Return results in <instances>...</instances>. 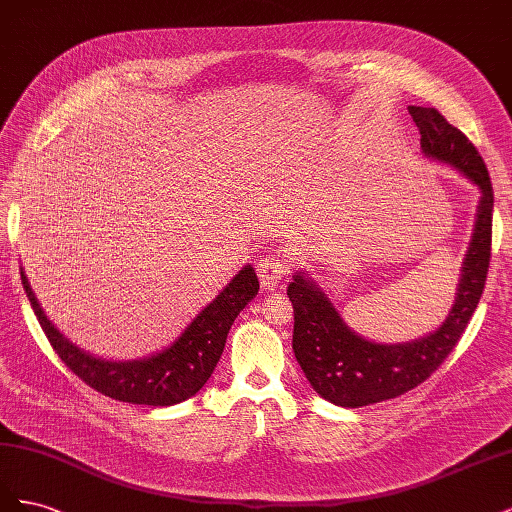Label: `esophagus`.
<instances>
[{
  "label": "esophagus",
  "mask_w": 512,
  "mask_h": 512,
  "mask_svg": "<svg viewBox=\"0 0 512 512\" xmlns=\"http://www.w3.org/2000/svg\"><path fill=\"white\" fill-rule=\"evenodd\" d=\"M288 271H290V260L280 252H273L258 262V277H260V284L265 288H273L280 284L288 275Z\"/></svg>",
  "instance_id": "1"
}]
</instances>
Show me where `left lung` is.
Wrapping results in <instances>:
<instances>
[{
    "label": "left lung",
    "instance_id": "1",
    "mask_svg": "<svg viewBox=\"0 0 512 512\" xmlns=\"http://www.w3.org/2000/svg\"><path fill=\"white\" fill-rule=\"evenodd\" d=\"M421 132V147L433 158L461 170L480 196L474 237L451 314L440 329L408 344H374L346 327L314 280L297 273L288 284L294 307L292 350L312 389L335 406L361 408L412 391L436 371L466 331L485 290L491 258L493 188L487 166L470 138L451 126L436 108L408 106Z\"/></svg>",
    "mask_w": 512,
    "mask_h": 512
}]
</instances>
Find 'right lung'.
Listing matches in <instances>:
<instances>
[{"label":"right lung","instance_id":"1","mask_svg":"<svg viewBox=\"0 0 512 512\" xmlns=\"http://www.w3.org/2000/svg\"><path fill=\"white\" fill-rule=\"evenodd\" d=\"M21 282L40 327L59 359L91 389L136 406H175L203 389L224 352L232 322L258 294L254 269L243 267L200 312L175 344L141 361H102L76 348L46 318L21 269Z\"/></svg>","mask_w":512,"mask_h":512}]
</instances>
